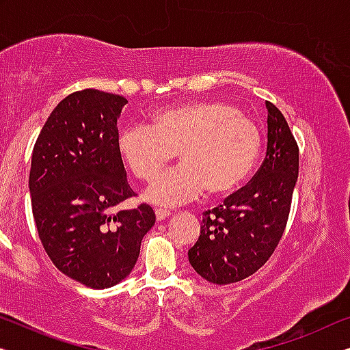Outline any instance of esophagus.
<instances>
[{
  "label": "esophagus",
  "mask_w": 350,
  "mask_h": 350,
  "mask_svg": "<svg viewBox=\"0 0 350 350\" xmlns=\"http://www.w3.org/2000/svg\"><path fill=\"white\" fill-rule=\"evenodd\" d=\"M170 213L171 212L168 211V208H155V217H157L159 221L165 220V218H168Z\"/></svg>",
  "instance_id": "esophagus-1"
}]
</instances>
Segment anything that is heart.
<instances>
[{"mask_svg":"<svg viewBox=\"0 0 350 350\" xmlns=\"http://www.w3.org/2000/svg\"><path fill=\"white\" fill-rule=\"evenodd\" d=\"M118 143L125 163L143 180L179 152L182 163L159 174L144 191L152 204L177 206L206 189L215 196L237 190L258 163L262 137L234 105L195 102L157 113L154 125H129Z\"/></svg>","mask_w":350,"mask_h":350,"instance_id":"b5f03b06","label":"heart"}]
</instances>
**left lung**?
<instances>
[{
  "mask_svg": "<svg viewBox=\"0 0 350 350\" xmlns=\"http://www.w3.org/2000/svg\"><path fill=\"white\" fill-rule=\"evenodd\" d=\"M267 108V152L254 179L207 211L189 262L213 284L237 283L267 262L288 223L299 148L278 108Z\"/></svg>",
  "mask_w": 350,
  "mask_h": 350,
  "instance_id": "left-lung-1",
  "label": "left lung"
}]
</instances>
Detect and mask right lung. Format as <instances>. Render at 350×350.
I'll list each match as a JSON object with an SVG mask.
<instances>
[{"instance_id": "1", "label": "right lung", "mask_w": 350, "mask_h": 350, "mask_svg": "<svg viewBox=\"0 0 350 350\" xmlns=\"http://www.w3.org/2000/svg\"><path fill=\"white\" fill-rule=\"evenodd\" d=\"M125 103L97 90L62 98L31 159L29 195L42 245L62 273L92 289L127 278L155 223L148 204L116 212L135 195L118 143Z\"/></svg>"}]
</instances>
